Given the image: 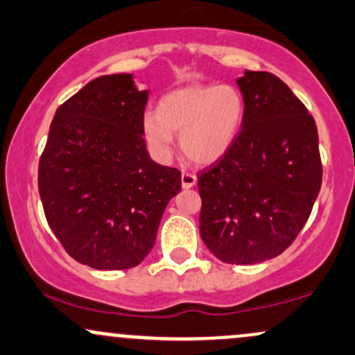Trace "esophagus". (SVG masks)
Here are the masks:
<instances>
[{
  "label": "esophagus",
  "instance_id": "obj_1",
  "mask_svg": "<svg viewBox=\"0 0 355 355\" xmlns=\"http://www.w3.org/2000/svg\"><path fill=\"white\" fill-rule=\"evenodd\" d=\"M197 183V177L190 172H183L182 173V187L183 189H191V187Z\"/></svg>",
  "mask_w": 355,
  "mask_h": 355
}]
</instances>
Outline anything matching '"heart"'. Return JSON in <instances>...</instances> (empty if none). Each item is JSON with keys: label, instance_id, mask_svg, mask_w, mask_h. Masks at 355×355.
<instances>
[{"label": "heart", "instance_id": "1", "mask_svg": "<svg viewBox=\"0 0 355 355\" xmlns=\"http://www.w3.org/2000/svg\"><path fill=\"white\" fill-rule=\"evenodd\" d=\"M242 93L232 85H191L166 93L157 115L144 118L148 145L160 158H170L173 133L195 164H211L229 150L243 120Z\"/></svg>", "mask_w": 355, "mask_h": 355}]
</instances>
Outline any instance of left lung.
<instances>
[{
	"label": "left lung",
	"instance_id": "left-lung-1",
	"mask_svg": "<svg viewBox=\"0 0 355 355\" xmlns=\"http://www.w3.org/2000/svg\"><path fill=\"white\" fill-rule=\"evenodd\" d=\"M242 130L198 172L200 235L217 259L248 266L280 255L302 230L322 185L313 116L279 76L245 71Z\"/></svg>",
	"mask_w": 355,
	"mask_h": 355
}]
</instances>
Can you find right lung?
<instances>
[{
	"label": "right lung",
	"instance_id": "add662e5",
	"mask_svg": "<svg viewBox=\"0 0 355 355\" xmlns=\"http://www.w3.org/2000/svg\"><path fill=\"white\" fill-rule=\"evenodd\" d=\"M148 93L132 75H105L56 110L40 157L48 225L68 255L100 270L137 267L152 250L182 173L146 152Z\"/></svg>",
	"mask_w": 355,
	"mask_h": 355
}]
</instances>
